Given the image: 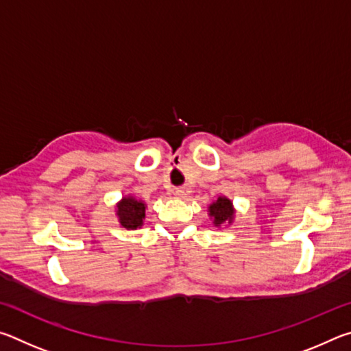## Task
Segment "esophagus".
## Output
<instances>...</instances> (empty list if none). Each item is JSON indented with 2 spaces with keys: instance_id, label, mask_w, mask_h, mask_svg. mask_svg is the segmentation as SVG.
Segmentation results:
<instances>
[{
  "instance_id": "obj_1",
  "label": "esophagus",
  "mask_w": 351,
  "mask_h": 351,
  "mask_svg": "<svg viewBox=\"0 0 351 351\" xmlns=\"http://www.w3.org/2000/svg\"><path fill=\"white\" fill-rule=\"evenodd\" d=\"M175 193L178 195V197H187V195L190 193V187L189 186H181V187H176Z\"/></svg>"
}]
</instances>
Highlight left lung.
Listing matches in <instances>:
<instances>
[{
	"label": "left lung",
	"instance_id": "1",
	"mask_svg": "<svg viewBox=\"0 0 351 351\" xmlns=\"http://www.w3.org/2000/svg\"><path fill=\"white\" fill-rule=\"evenodd\" d=\"M210 217L213 218V224L221 226L224 223H232L234 209L232 203L228 198H218L215 203L209 207Z\"/></svg>",
	"mask_w": 351,
	"mask_h": 351
}]
</instances>
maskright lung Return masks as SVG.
Returning a JSON list of instances; mask_svg holds the SVG:
<instances>
[{"label": "right lung", "instance_id": "obj_1", "mask_svg": "<svg viewBox=\"0 0 351 351\" xmlns=\"http://www.w3.org/2000/svg\"><path fill=\"white\" fill-rule=\"evenodd\" d=\"M117 217L123 228H139V226H142V219L145 218V204L132 197L123 198L117 204Z\"/></svg>", "mask_w": 351, "mask_h": 351}]
</instances>
